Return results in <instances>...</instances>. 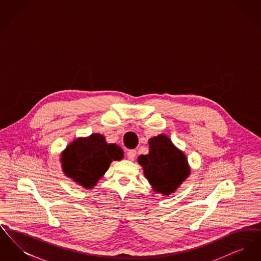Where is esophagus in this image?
Here are the masks:
<instances>
[{"label": "esophagus", "mask_w": 261, "mask_h": 261, "mask_svg": "<svg viewBox=\"0 0 261 261\" xmlns=\"http://www.w3.org/2000/svg\"><path fill=\"white\" fill-rule=\"evenodd\" d=\"M126 155H127V159H128L129 161H134V159H135V156H136V150H135V149L128 150L127 153H126Z\"/></svg>", "instance_id": "1"}]
</instances>
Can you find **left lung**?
I'll use <instances>...</instances> for the list:
<instances>
[{"mask_svg": "<svg viewBox=\"0 0 261 261\" xmlns=\"http://www.w3.org/2000/svg\"><path fill=\"white\" fill-rule=\"evenodd\" d=\"M138 162L153 191L166 196L174 193L190 174L185 154L165 135L151 138L149 153L140 155Z\"/></svg>", "mask_w": 261, "mask_h": 261, "instance_id": "obj_1", "label": "left lung"}]
</instances>
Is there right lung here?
<instances>
[{"label":"right lung","mask_w":261,"mask_h":261,"mask_svg":"<svg viewBox=\"0 0 261 261\" xmlns=\"http://www.w3.org/2000/svg\"><path fill=\"white\" fill-rule=\"evenodd\" d=\"M123 158L122 149L107 144L105 137L93 134L72 142L62 155V169L66 176L87 189L96 185L112 161Z\"/></svg>","instance_id":"add662e5"}]
</instances>
